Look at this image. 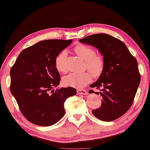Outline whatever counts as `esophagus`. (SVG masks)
<instances>
[{
  "mask_svg": "<svg viewBox=\"0 0 150 150\" xmlns=\"http://www.w3.org/2000/svg\"><path fill=\"white\" fill-rule=\"evenodd\" d=\"M77 94L80 95H86L88 94V92L84 89H78L77 90Z\"/></svg>",
  "mask_w": 150,
  "mask_h": 150,
  "instance_id": "esophagus-1",
  "label": "esophagus"
}]
</instances>
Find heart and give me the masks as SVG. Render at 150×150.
<instances>
[{
	"label": "heart",
	"mask_w": 150,
	"mask_h": 150,
	"mask_svg": "<svg viewBox=\"0 0 150 150\" xmlns=\"http://www.w3.org/2000/svg\"><path fill=\"white\" fill-rule=\"evenodd\" d=\"M74 52L84 60V68L87 69L94 78L101 76L104 69L105 62L103 56L95 54L94 49L89 46L79 44L74 48ZM67 53L63 50L58 54L55 60V66L59 72H65L66 70V59ZM89 72L70 73L62 78V84L66 86L82 88L87 85L92 79Z\"/></svg>",
	"instance_id": "heart-1"
}]
</instances>
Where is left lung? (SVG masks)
Instances as JSON below:
<instances>
[{"mask_svg":"<svg viewBox=\"0 0 150 150\" xmlns=\"http://www.w3.org/2000/svg\"><path fill=\"white\" fill-rule=\"evenodd\" d=\"M80 42L97 48L104 59V69L97 81L90 86L102 88V105L93 110L95 117L105 122L115 120L126 113L133 103L140 82L136 59L126 45L107 34H95L79 40Z\"/></svg>","mask_w":150,"mask_h":150,"instance_id":"left-lung-1","label":"left lung"}]
</instances>
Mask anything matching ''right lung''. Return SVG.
Segmentation results:
<instances>
[{"mask_svg":"<svg viewBox=\"0 0 150 150\" xmlns=\"http://www.w3.org/2000/svg\"><path fill=\"white\" fill-rule=\"evenodd\" d=\"M72 40H46L24 49L11 70V92L24 116L40 126L56 124L65 114L64 104L76 94L72 87L57 88L60 76L56 56Z\"/></svg>","mask_w":150,"mask_h":150,"instance_id":"add662e5","label":"right lung"}]
</instances>
